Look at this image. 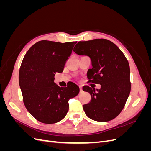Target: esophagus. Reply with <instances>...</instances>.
<instances>
[{
  "instance_id": "1",
  "label": "esophagus",
  "mask_w": 151,
  "mask_h": 151,
  "mask_svg": "<svg viewBox=\"0 0 151 151\" xmlns=\"http://www.w3.org/2000/svg\"><path fill=\"white\" fill-rule=\"evenodd\" d=\"M79 88H80V91L81 92H82V91H83V88H82V86H79Z\"/></svg>"
}]
</instances>
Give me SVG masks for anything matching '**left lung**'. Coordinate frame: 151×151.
I'll return each mask as SVG.
<instances>
[{"instance_id": "left-lung-1", "label": "left lung", "mask_w": 151, "mask_h": 151, "mask_svg": "<svg viewBox=\"0 0 151 151\" xmlns=\"http://www.w3.org/2000/svg\"><path fill=\"white\" fill-rule=\"evenodd\" d=\"M73 51L90 58L89 82L101 85L96 90L87 86L83 88L91 96L90 102L83 105L86 115L97 122L114 119L124 108L130 93V67L124 54L106 39L79 42Z\"/></svg>"}]
</instances>
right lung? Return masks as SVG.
<instances>
[{"instance_id":"1","label":"right lung","mask_w":151,"mask_h":151,"mask_svg":"<svg viewBox=\"0 0 151 151\" xmlns=\"http://www.w3.org/2000/svg\"><path fill=\"white\" fill-rule=\"evenodd\" d=\"M76 43L40 41L22 60L19 83L24 104L40 122L50 124L62 120L68 112V100L79 93V86L72 82L66 88L54 83L55 75L63 72Z\"/></svg>"}]
</instances>
